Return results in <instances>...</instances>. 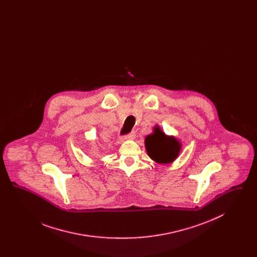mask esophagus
<instances>
[{"instance_id": "esophagus-1", "label": "esophagus", "mask_w": 257, "mask_h": 257, "mask_svg": "<svg viewBox=\"0 0 257 257\" xmlns=\"http://www.w3.org/2000/svg\"><path fill=\"white\" fill-rule=\"evenodd\" d=\"M135 132H131V133H129L128 135H126V136H124L122 138H120V142H123V141H126V140H133L135 138Z\"/></svg>"}]
</instances>
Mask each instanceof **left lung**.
<instances>
[{
  "label": "left lung",
  "instance_id": "left-lung-1",
  "mask_svg": "<svg viewBox=\"0 0 257 257\" xmlns=\"http://www.w3.org/2000/svg\"><path fill=\"white\" fill-rule=\"evenodd\" d=\"M146 149L148 156L159 164H169L179 155L181 144L172 136L165 134L158 125L153 128V133L146 138Z\"/></svg>",
  "mask_w": 257,
  "mask_h": 257
}]
</instances>
